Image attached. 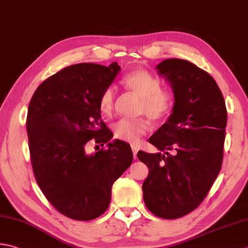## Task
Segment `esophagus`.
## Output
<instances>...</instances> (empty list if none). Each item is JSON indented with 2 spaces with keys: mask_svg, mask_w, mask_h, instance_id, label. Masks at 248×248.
Instances as JSON below:
<instances>
[{
  "mask_svg": "<svg viewBox=\"0 0 248 248\" xmlns=\"http://www.w3.org/2000/svg\"><path fill=\"white\" fill-rule=\"evenodd\" d=\"M139 148L137 146H132V153H133V157L134 159H137V154H138Z\"/></svg>",
  "mask_w": 248,
  "mask_h": 248,
  "instance_id": "obj_1",
  "label": "esophagus"
}]
</instances>
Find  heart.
Returning <instances> with one entry per match:
<instances>
[{"label": "heart", "instance_id": "b5f03b06", "mask_svg": "<svg viewBox=\"0 0 248 248\" xmlns=\"http://www.w3.org/2000/svg\"><path fill=\"white\" fill-rule=\"evenodd\" d=\"M124 85L142 99L140 113L146 114L150 119L159 120L170 113L173 108L174 98L171 91L162 89V84L157 76L145 70H137L124 77ZM116 89L108 86L102 91L99 100L101 113L105 116L111 115L115 106ZM146 120L123 118L113 124L114 137L130 144H138L140 138L147 133Z\"/></svg>", "mask_w": 248, "mask_h": 248}]
</instances>
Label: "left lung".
<instances>
[{
  "instance_id": "left-lung-1",
  "label": "left lung",
  "mask_w": 248,
  "mask_h": 248,
  "mask_svg": "<svg viewBox=\"0 0 248 248\" xmlns=\"http://www.w3.org/2000/svg\"><path fill=\"white\" fill-rule=\"evenodd\" d=\"M174 93L172 114L148 142L159 152L140 150L149 169L143 183L145 205L164 219L197 208L219 174L227 109L215 79L187 60L167 59L156 66Z\"/></svg>"
}]
</instances>
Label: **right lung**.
Wrapping results in <instances>:
<instances>
[{
	"label": "right lung",
	"instance_id": "right-lung-1",
	"mask_svg": "<svg viewBox=\"0 0 248 248\" xmlns=\"http://www.w3.org/2000/svg\"><path fill=\"white\" fill-rule=\"evenodd\" d=\"M119 71L117 62L64 67L38 86L29 105L34 176L53 207L72 219L91 220L103 214L113 184L132 163L128 143L109 142L113 133L99 108L102 91ZM93 138L101 146L108 142V148L88 155L85 146Z\"/></svg>",
	"mask_w": 248,
	"mask_h": 248
}]
</instances>
